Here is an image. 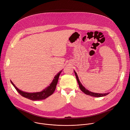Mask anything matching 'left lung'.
<instances>
[{
	"label": "left lung",
	"mask_w": 130,
	"mask_h": 130,
	"mask_svg": "<svg viewBox=\"0 0 130 130\" xmlns=\"http://www.w3.org/2000/svg\"><path fill=\"white\" fill-rule=\"evenodd\" d=\"M74 72H75V75H76V77L77 78V81H78V83L79 84V87L80 88V89L84 92V93H85V94L87 95H89V96H92V97H103V96H106L108 94H109V92H107V93H105V94H99V93H95V92H91L90 91H89L88 90L86 89L82 85V84L81 83L80 81H79V78L78 77V75L77 73L75 71H74Z\"/></svg>",
	"instance_id": "8db88e82"
}]
</instances>
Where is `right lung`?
Returning a JSON list of instances; mask_svg holds the SVG:
<instances>
[{
	"instance_id": "obj_1",
	"label": "right lung",
	"mask_w": 130,
	"mask_h": 130,
	"mask_svg": "<svg viewBox=\"0 0 130 130\" xmlns=\"http://www.w3.org/2000/svg\"><path fill=\"white\" fill-rule=\"evenodd\" d=\"M61 72L62 71L59 72L57 75L54 77L52 82H51V83L50 84L49 86H48L43 91L40 92H33V93H32V92H24L22 90H20L18 88H17L16 86L13 84V83L11 81V82L13 85V86L15 87V88L16 89V90L17 91L18 93H19L23 97L31 100H34V101L41 100H43L47 98V97H48L53 93L55 88H56V86L57 85L58 79Z\"/></svg>"
}]
</instances>
